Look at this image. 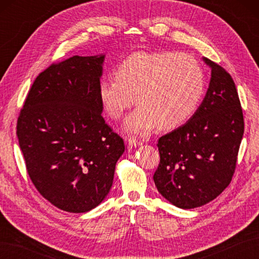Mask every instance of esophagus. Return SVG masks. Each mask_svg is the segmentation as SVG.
Returning <instances> with one entry per match:
<instances>
[{
	"mask_svg": "<svg viewBox=\"0 0 259 259\" xmlns=\"http://www.w3.org/2000/svg\"><path fill=\"white\" fill-rule=\"evenodd\" d=\"M128 144L131 147H138V146L141 145V141L138 140V139H136L135 137H130V138L128 139Z\"/></svg>",
	"mask_w": 259,
	"mask_h": 259,
	"instance_id": "esophagus-1",
	"label": "esophagus"
}]
</instances>
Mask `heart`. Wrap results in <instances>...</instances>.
I'll use <instances>...</instances> for the list:
<instances>
[{
    "label": "heart",
    "instance_id": "heart-1",
    "mask_svg": "<svg viewBox=\"0 0 259 259\" xmlns=\"http://www.w3.org/2000/svg\"><path fill=\"white\" fill-rule=\"evenodd\" d=\"M115 76L101 81L102 106L112 119H119L137 97L139 106L124 126L142 136L157 125L172 129L184 123L199 107L206 84L199 62L179 52H135L118 65Z\"/></svg>",
    "mask_w": 259,
    "mask_h": 259
}]
</instances>
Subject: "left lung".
Wrapping results in <instances>:
<instances>
[{
    "label": "left lung",
    "mask_w": 259,
    "mask_h": 259,
    "mask_svg": "<svg viewBox=\"0 0 259 259\" xmlns=\"http://www.w3.org/2000/svg\"><path fill=\"white\" fill-rule=\"evenodd\" d=\"M203 61L211 68V78L201 104L188 122L157 144L160 162L153 181L168 201L183 209L206 205L227 188L244 135L233 78L211 60Z\"/></svg>",
    "instance_id": "obj_1"
}]
</instances>
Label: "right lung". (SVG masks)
<instances>
[{
    "mask_svg": "<svg viewBox=\"0 0 259 259\" xmlns=\"http://www.w3.org/2000/svg\"><path fill=\"white\" fill-rule=\"evenodd\" d=\"M104 54L73 56L36 76L16 125L27 174L37 191L69 212H87L107 197L121 137L102 117Z\"/></svg>",
    "mask_w": 259,
    "mask_h": 259,
    "instance_id": "right-lung-1",
    "label": "right lung"
}]
</instances>
